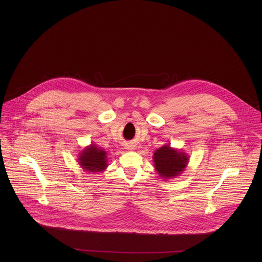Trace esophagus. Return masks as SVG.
Segmentation results:
<instances>
[{"instance_id":"1","label":"esophagus","mask_w":262,"mask_h":262,"mask_svg":"<svg viewBox=\"0 0 262 262\" xmlns=\"http://www.w3.org/2000/svg\"><path fill=\"white\" fill-rule=\"evenodd\" d=\"M126 148H127V149L132 150L133 149V145H132V144H127V145H126Z\"/></svg>"}]
</instances>
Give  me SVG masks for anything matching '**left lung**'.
<instances>
[{"instance_id":"8db88e82","label":"left lung","mask_w":262,"mask_h":262,"mask_svg":"<svg viewBox=\"0 0 262 262\" xmlns=\"http://www.w3.org/2000/svg\"><path fill=\"white\" fill-rule=\"evenodd\" d=\"M154 168L162 180H169L179 177L187 166L189 156L182 150L172 148L165 144L153 153Z\"/></svg>"}]
</instances>
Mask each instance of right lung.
<instances>
[{"label":"right lung","instance_id":"add662e5","mask_svg":"<svg viewBox=\"0 0 262 262\" xmlns=\"http://www.w3.org/2000/svg\"><path fill=\"white\" fill-rule=\"evenodd\" d=\"M77 155L78 165L85 172L99 173L108 167L107 151L98 147L94 143L79 151Z\"/></svg>","mask_w":262,"mask_h":262}]
</instances>
